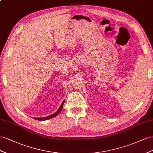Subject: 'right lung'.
I'll use <instances>...</instances> for the list:
<instances>
[{
	"label": "right lung",
	"mask_w": 153,
	"mask_h": 153,
	"mask_svg": "<svg viewBox=\"0 0 153 153\" xmlns=\"http://www.w3.org/2000/svg\"><path fill=\"white\" fill-rule=\"evenodd\" d=\"M64 102H65V100L64 101H63V102H62V104H61V106H60V107L59 108V109L58 110V111H56V113H53V114H52V115H49V116H47V117H40V118H34V117H33V119H35V120H48V119H52V118H53V117H56V115H58L59 113V112L62 111V108H63V104H64Z\"/></svg>",
	"instance_id": "1"
}]
</instances>
